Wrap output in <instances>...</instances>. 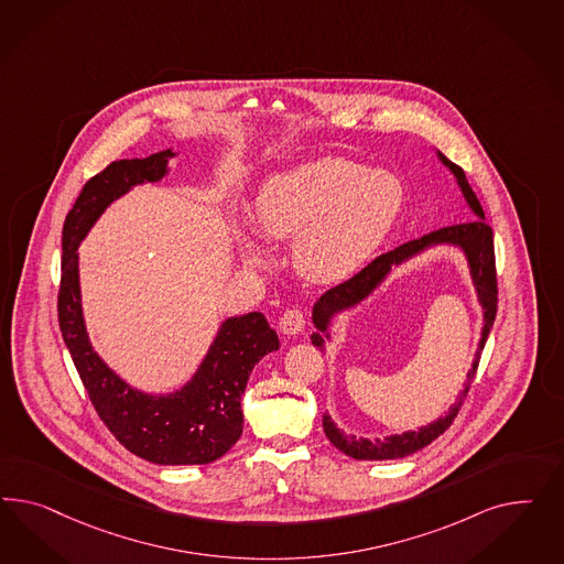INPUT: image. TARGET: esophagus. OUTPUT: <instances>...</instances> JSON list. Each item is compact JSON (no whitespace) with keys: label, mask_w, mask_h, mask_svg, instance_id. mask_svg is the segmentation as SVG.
<instances>
[{"label":"esophagus","mask_w":564,"mask_h":564,"mask_svg":"<svg viewBox=\"0 0 564 564\" xmlns=\"http://www.w3.org/2000/svg\"><path fill=\"white\" fill-rule=\"evenodd\" d=\"M304 325H306V316H304V312L297 310V307L285 310L283 316H281V321H279V328H281V333H285V335H297V333H302Z\"/></svg>","instance_id":"1"}]
</instances>
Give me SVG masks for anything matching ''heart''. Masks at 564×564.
I'll list each match as a JSON object with an SVG mask.
<instances>
[{"instance_id": "1", "label": "heart", "mask_w": 564, "mask_h": 564, "mask_svg": "<svg viewBox=\"0 0 564 564\" xmlns=\"http://www.w3.org/2000/svg\"><path fill=\"white\" fill-rule=\"evenodd\" d=\"M403 206V188L387 171L366 170L343 156H316L262 182L254 229L267 239H291V258L314 283H335L375 254ZM241 257L264 262L250 239Z\"/></svg>"}]
</instances>
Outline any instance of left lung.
Segmentation results:
<instances>
[{"mask_svg":"<svg viewBox=\"0 0 564 564\" xmlns=\"http://www.w3.org/2000/svg\"><path fill=\"white\" fill-rule=\"evenodd\" d=\"M441 163L446 170L451 171L457 180V186L462 189L463 198L469 206V210L474 213V221L459 223V225H451L443 227L438 231H432L424 238L411 239L408 243L394 248L387 254H380L375 258L368 267H364L358 274H354L349 281H345L341 285L326 291L325 295L314 304L312 310V323L316 326V333H312V343L316 347H325L326 339H330V325L333 318L337 314H341L345 310L361 304L366 297H370L382 281L391 274L394 267H401L403 262H408L413 257L426 252L430 248L436 246H455L463 252V257L467 260L469 274H471V283L478 293V302L484 310V326H481V339L478 343V351L476 359L467 372V382L457 401L448 408L443 417L430 422L427 426L417 427V430H408L403 434H391L384 438H361L354 434H345L337 424L330 420V415H323V427H325L326 438L335 444L341 453L351 459L359 462H387V459H401L408 457L411 453L424 448L432 441H436L443 434L446 427L453 424V420L457 417V413L462 410L463 399L467 397V391L471 387V380L478 370L479 356L481 349L486 345V339L492 330L496 318V302H498V290H496V264H495V238H492V227L484 221V210L479 205L478 196L474 194V189L469 186V182L465 180L459 165H455L453 161H448L441 151H436Z\"/></svg>","mask_w":564,"mask_h":564,"instance_id":"obj_1","label":"left lung"}]
</instances>
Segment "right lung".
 Masks as SVG:
<instances>
[{
	"mask_svg": "<svg viewBox=\"0 0 564 564\" xmlns=\"http://www.w3.org/2000/svg\"><path fill=\"white\" fill-rule=\"evenodd\" d=\"M167 149L147 159H121L90 177L62 231V285L57 318L62 337L105 426L130 453L156 465L217 462L243 430L241 394L254 366L279 349V337L260 312L225 318L188 382L165 394L130 387L93 349L86 333L78 246L113 200L134 186L170 173Z\"/></svg>",
	"mask_w": 564,
	"mask_h": 564,
	"instance_id": "right-lung-1",
	"label": "right lung"
}]
</instances>
